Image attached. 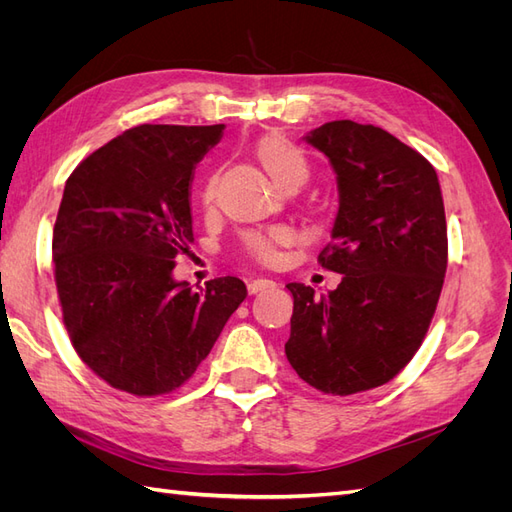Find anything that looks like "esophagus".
I'll return each mask as SVG.
<instances>
[{"mask_svg":"<svg viewBox=\"0 0 512 512\" xmlns=\"http://www.w3.org/2000/svg\"><path fill=\"white\" fill-rule=\"evenodd\" d=\"M247 288H250V294H256V292H262V290L275 288V282L273 280H262V277H258V280H250Z\"/></svg>","mask_w":512,"mask_h":512,"instance_id":"esophagus-1","label":"esophagus"}]
</instances>
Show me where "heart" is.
<instances>
[{"mask_svg":"<svg viewBox=\"0 0 512 512\" xmlns=\"http://www.w3.org/2000/svg\"><path fill=\"white\" fill-rule=\"evenodd\" d=\"M256 158L267 170L271 179L280 185V188L294 192L303 188V185L312 177V162L305 156V151L288 141L286 136L269 134L262 136L254 147ZM218 198V179L209 177L200 190V203L205 209H211ZM290 241V232L286 228H273V230H247L241 235L243 252L260 265H271L277 258V250Z\"/></svg>","mask_w":512,"mask_h":512,"instance_id":"b5f03b06","label":"heart"}]
</instances>
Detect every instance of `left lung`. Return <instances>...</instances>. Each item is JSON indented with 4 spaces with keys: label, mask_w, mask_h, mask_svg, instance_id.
<instances>
[{
    "label": "left lung",
    "mask_w": 512,
    "mask_h": 512,
    "mask_svg": "<svg viewBox=\"0 0 512 512\" xmlns=\"http://www.w3.org/2000/svg\"><path fill=\"white\" fill-rule=\"evenodd\" d=\"M307 143L339 183L333 241L318 262L344 277L327 297L286 286V356L309 386L346 397L393 380L421 348L448 262L444 203L436 168L378 126L331 121Z\"/></svg>",
    "instance_id": "obj_1"
}]
</instances>
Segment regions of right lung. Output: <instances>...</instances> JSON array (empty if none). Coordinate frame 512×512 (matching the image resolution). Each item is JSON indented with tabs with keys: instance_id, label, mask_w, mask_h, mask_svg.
Wrapping results in <instances>:
<instances>
[{
	"instance_id": "1",
	"label": "right lung",
	"mask_w": 512,
	"mask_h": 512,
	"mask_svg": "<svg viewBox=\"0 0 512 512\" xmlns=\"http://www.w3.org/2000/svg\"><path fill=\"white\" fill-rule=\"evenodd\" d=\"M224 126L143 123L72 170L53 228L61 318L81 361L117 391H177L247 297L239 277L194 292L173 280L190 252V183Z\"/></svg>"
}]
</instances>
